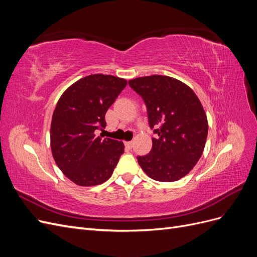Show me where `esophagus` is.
<instances>
[{
	"instance_id": "obj_1",
	"label": "esophagus",
	"mask_w": 257,
	"mask_h": 257,
	"mask_svg": "<svg viewBox=\"0 0 257 257\" xmlns=\"http://www.w3.org/2000/svg\"><path fill=\"white\" fill-rule=\"evenodd\" d=\"M125 147L127 148V149H131V148L133 147V143H132V142H125Z\"/></svg>"
}]
</instances>
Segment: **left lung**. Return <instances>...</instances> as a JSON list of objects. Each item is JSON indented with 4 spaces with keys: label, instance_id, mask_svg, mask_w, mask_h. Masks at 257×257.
<instances>
[{
    "label": "left lung",
    "instance_id": "8db88e82",
    "mask_svg": "<svg viewBox=\"0 0 257 257\" xmlns=\"http://www.w3.org/2000/svg\"><path fill=\"white\" fill-rule=\"evenodd\" d=\"M128 84L145 100L150 127H157L150 153L138 157V164L153 180H179L205 149L208 120L203 105L189 85L173 77H139Z\"/></svg>",
    "mask_w": 257,
    "mask_h": 257
}]
</instances>
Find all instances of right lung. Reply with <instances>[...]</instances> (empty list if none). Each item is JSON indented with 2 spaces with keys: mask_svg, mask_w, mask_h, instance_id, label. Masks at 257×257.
Segmentation results:
<instances>
[{
  "mask_svg": "<svg viewBox=\"0 0 257 257\" xmlns=\"http://www.w3.org/2000/svg\"><path fill=\"white\" fill-rule=\"evenodd\" d=\"M127 81L94 74L79 79L61 95L52 114L50 146L58 167L80 186L109 179L124 152L122 142L96 136L106 126L105 114Z\"/></svg>",
  "mask_w": 257,
  "mask_h": 257,
  "instance_id": "1",
  "label": "right lung"
}]
</instances>
